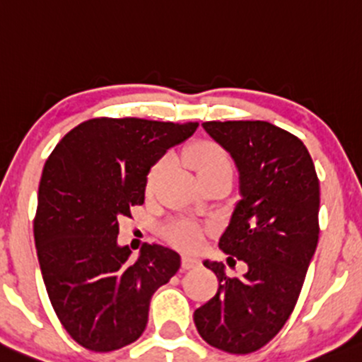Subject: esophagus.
I'll return each instance as SVG.
<instances>
[{
  "mask_svg": "<svg viewBox=\"0 0 362 362\" xmlns=\"http://www.w3.org/2000/svg\"><path fill=\"white\" fill-rule=\"evenodd\" d=\"M199 264H200V259L195 258V256H190V255L182 256V268L184 269H192L195 267H199Z\"/></svg>",
  "mask_w": 362,
  "mask_h": 362,
  "instance_id": "34e87169",
  "label": "esophagus"
}]
</instances>
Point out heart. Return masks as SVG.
<instances>
[{
  "label": "heart",
  "instance_id": "heart-1",
  "mask_svg": "<svg viewBox=\"0 0 362 362\" xmlns=\"http://www.w3.org/2000/svg\"><path fill=\"white\" fill-rule=\"evenodd\" d=\"M189 162L192 165L200 180L211 175H219V173H228L233 175V162L230 156L223 146L212 141H202L192 146L189 150ZM170 165L168 156H163L158 162L153 163L146 177V189L153 190L160 178L165 175ZM165 236L168 241L180 247H197L200 245V229L192 223H185V221H178V223H172L165 228Z\"/></svg>",
  "mask_w": 362,
  "mask_h": 362
}]
</instances>
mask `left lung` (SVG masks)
Masks as SVG:
<instances>
[{
    "label": "left lung",
    "mask_w": 362,
    "mask_h": 362,
    "mask_svg": "<svg viewBox=\"0 0 362 362\" xmlns=\"http://www.w3.org/2000/svg\"><path fill=\"white\" fill-rule=\"evenodd\" d=\"M209 136L229 151L239 172V195L219 247L204 261L219 280L217 293L194 312L200 337L229 354H250L280 332L297 303L319 241L320 187L312 156L300 139L267 121H207Z\"/></svg>",
    "instance_id": "left-lung-1"
}]
</instances>
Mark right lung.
Segmentation results:
<instances>
[{"label": "right lung", "mask_w": 362, "mask_h": 362, "mask_svg": "<svg viewBox=\"0 0 362 362\" xmlns=\"http://www.w3.org/2000/svg\"><path fill=\"white\" fill-rule=\"evenodd\" d=\"M199 123L94 117L54 148L38 187L33 236L60 324L94 352L136 341L150 300L180 268L178 252L145 243L136 259L117 245L119 217L145 202L146 175Z\"/></svg>", "instance_id": "obj_1"}]
</instances>
